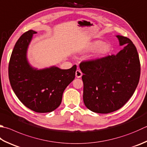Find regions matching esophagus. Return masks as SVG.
Returning a JSON list of instances; mask_svg holds the SVG:
<instances>
[{
	"instance_id": "34e87169",
	"label": "esophagus",
	"mask_w": 147,
	"mask_h": 147,
	"mask_svg": "<svg viewBox=\"0 0 147 147\" xmlns=\"http://www.w3.org/2000/svg\"><path fill=\"white\" fill-rule=\"evenodd\" d=\"M82 76V73L81 72V71L80 70H77L76 71V76L77 78H80Z\"/></svg>"
}]
</instances>
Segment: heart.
I'll return each mask as SVG.
<instances>
[{
	"instance_id": "b5f03b06",
	"label": "heart",
	"mask_w": 147,
	"mask_h": 147,
	"mask_svg": "<svg viewBox=\"0 0 147 147\" xmlns=\"http://www.w3.org/2000/svg\"><path fill=\"white\" fill-rule=\"evenodd\" d=\"M111 49L110 44L104 43V41L96 40L91 42L89 47L88 51H94L95 56L97 57H104L109 53Z\"/></svg>"
}]
</instances>
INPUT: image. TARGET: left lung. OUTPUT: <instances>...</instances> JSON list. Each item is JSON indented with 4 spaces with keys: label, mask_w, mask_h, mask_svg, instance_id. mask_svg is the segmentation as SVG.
Masks as SVG:
<instances>
[{
    "label": "left lung",
    "mask_w": 147,
    "mask_h": 147,
    "mask_svg": "<svg viewBox=\"0 0 147 147\" xmlns=\"http://www.w3.org/2000/svg\"><path fill=\"white\" fill-rule=\"evenodd\" d=\"M120 46L117 55L82 62L83 100L88 109L106 114L123 107L133 95L140 77V62L135 45L117 35Z\"/></svg>",
    "instance_id": "1"
}]
</instances>
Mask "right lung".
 <instances>
[{"instance_id":"1","label":"right lung","mask_w":147,"mask_h":147,"mask_svg":"<svg viewBox=\"0 0 147 147\" xmlns=\"http://www.w3.org/2000/svg\"><path fill=\"white\" fill-rule=\"evenodd\" d=\"M36 33L29 30L16 41L9 60V79L24 106L37 113H50L60 106L63 92L75 79L77 66L67 70L56 66L40 70L32 67L27 59V50Z\"/></svg>"}]
</instances>
